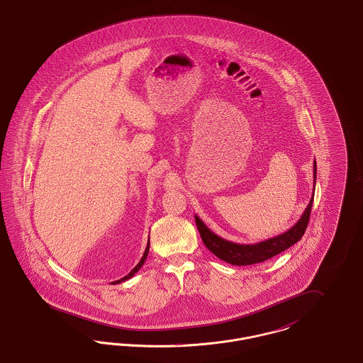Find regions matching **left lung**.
<instances>
[{
	"instance_id": "8db88e82",
	"label": "left lung",
	"mask_w": 363,
	"mask_h": 363,
	"mask_svg": "<svg viewBox=\"0 0 363 363\" xmlns=\"http://www.w3.org/2000/svg\"><path fill=\"white\" fill-rule=\"evenodd\" d=\"M315 166L317 164L314 160V164H313L314 186H315V175H317ZM313 199L314 197L311 196L309 206L303 211L301 219L290 230H287L286 233L277 235L274 238H269V240H265L259 243H252V245H241V243L223 240L222 237L212 233L197 215H194V219H196V225L199 228V233L201 235V240L204 242V245L216 257L223 259L228 264H233V265H252V264H259L262 261L272 259L274 256H277L279 253L284 252L286 249H289L290 246H293L294 243L301 241L302 235L306 231L308 223H309Z\"/></svg>"
}]
</instances>
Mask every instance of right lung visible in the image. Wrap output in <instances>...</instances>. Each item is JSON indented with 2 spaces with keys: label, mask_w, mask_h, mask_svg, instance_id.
Segmentation results:
<instances>
[{
  "label": "right lung",
  "mask_w": 363,
  "mask_h": 363,
  "mask_svg": "<svg viewBox=\"0 0 363 363\" xmlns=\"http://www.w3.org/2000/svg\"><path fill=\"white\" fill-rule=\"evenodd\" d=\"M148 252H150V240H148V245H147V247H145V252H144V255H143V257L141 259L138 261V265L126 275V277H122L120 280H117V281H113V283H122V281H125V280H128V279H130V277H133L136 272H138V269L143 267V264H144V261L147 259V256H148Z\"/></svg>",
  "instance_id": "1"
}]
</instances>
